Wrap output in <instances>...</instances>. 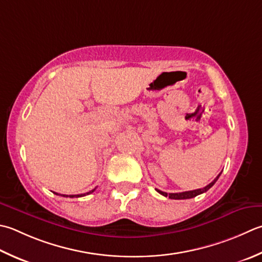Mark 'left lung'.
I'll use <instances>...</instances> for the list:
<instances>
[{
	"label": "left lung",
	"mask_w": 262,
	"mask_h": 262,
	"mask_svg": "<svg viewBox=\"0 0 262 262\" xmlns=\"http://www.w3.org/2000/svg\"><path fill=\"white\" fill-rule=\"evenodd\" d=\"M220 175H222V172H220L219 175H218L216 178H214L211 183L208 184V185H207L206 187L199 188V189H194V191H187V192H181V193H169V194H168V193H166V192L160 191V189H157V192L160 193L161 195H163V196H169V199H173V200L192 199V198H195V196L200 195V194L207 192L209 188H211V187L214 185V183H216V182L218 181V178H219Z\"/></svg>",
	"instance_id": "1"
}]
</instances>
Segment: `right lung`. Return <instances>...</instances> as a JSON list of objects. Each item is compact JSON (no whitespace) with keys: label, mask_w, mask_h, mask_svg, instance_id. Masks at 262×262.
I'll return each instance as SVG.
<instances>
[{"label":"right lung","mask_w":262,"mask_h":262,"mask_svg":"<svg viewBox=\"0 0 262 262\" xmlns=\"http://www.w3.org/2000/svg\"><path fill=\"white\" fill-rule=\"evenodd\" d=\"M96 189V187L95 188H93L92 189V191H90V192H87V193H84V194H77V195H64V194H60L61 196H64V198H80V196H85V195H89V194H91V193H93L94 191ZM54 194H56V195H59L58 193H55V192H53Z\"/></svg>","instance_id":"add662e5"}]
</instances>
